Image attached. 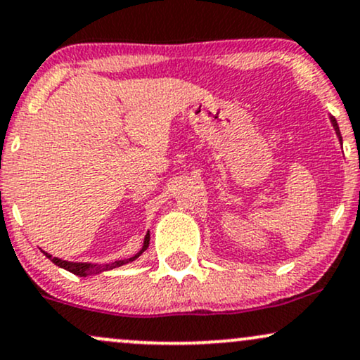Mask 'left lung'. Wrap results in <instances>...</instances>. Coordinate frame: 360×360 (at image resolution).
<instances>
[{
	"label": "left lung",
	"instance_id": "8db88e82",
	"mask_svg": "<svg viewBox=\"0 0 360 360\" xmlns=\"http://www.w3.org/2000/svg\"><path fill=\"white\" fill-rule=\"evenodd\" d=\"M332 123H333V127H335V131H337V135H338V139L342 140V137H340V130H338V125H337V122H335V118H332Z\"/></svg>",
	"mask_w": 360,
	"mask_h": 360
}]
</instances>
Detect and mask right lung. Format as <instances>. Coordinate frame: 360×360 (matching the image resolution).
<instances>
[{
    "label": "right lung",
    "mask_w": 360,
    "mask_h": 360,
    "mask_svg": "<svg viewBox=\"0 0 360 360\" xmlns=\"http://www.w3.org/2000/svg\"><path fill=\"white\" fill-rule=\"evenodd\" d=\"M148 242H150V235H146V240H143V247L142 250L139 252V254H135L134 257L130 259H123V260H117V262H111V264H105V266H94V264H88V262H69V260H62V259H57V257H52L51 254H47V252H44L45 255H47L49 259L52 260L56 266L62 267V269L72 272V274L76 276H81V278H86V276H93V274H100L103 271H108V269H115V267H120L123 266V264L127 262H131V260H135L139 257L140 254H142L143 250L148 247Z\"/></svg>",
    "instance_id": "1"
}]
</instances>
